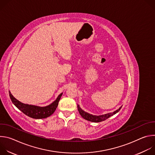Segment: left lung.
Listing matches in <instances>:
<instances>
[{"label":"left lung","mask_w":155,"mask_h":155,"mask_svg":"<svg viewBox=\"0 0 155 155\" xmlns=\"http://www.w3.org/2000/svg\"><path fill=\"white\" fill-rule=\"evenodd\" d=\"M78 107V112L80 114V115L85 120H87V121H92V122H95V123H97V122H101L102 121L105 120L106 119L108 118L109 117H110L111 116L115 115V114H117V112H118L120 109L121 108V107H120L118 110H117L116 111H115L113 113H109L107 114H105V115H100V116H96V115H93L91 114H87L85 112H84L83 110H82L80 106L78 105H77Z\"/></svg>","instance_id":"8db88e82"}]
</instances>
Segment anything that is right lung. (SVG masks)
Returning a JSON list of instances; mask_svg holds the SVG:
<instances>
[{"mask_svg":"<svg viewBox=\"0 0 155 155\" xmlns=\"http://www.w3.org/2000/svg\"><path fill=\"white\" fill-rule=\"evenodd\" d=\"M62 94V93L60 94L56 100L54 101L51 104L46 107H41L21 103L16 99H15L9 91V96L13 104L26 115L35 119L45 118L51 115L54 112L58 107V102L61 97Z\"/></svg>","mask_w":155,"mask_h":155,"instance_id":"right-lung-1","label":"right lung"}]
</instances>
